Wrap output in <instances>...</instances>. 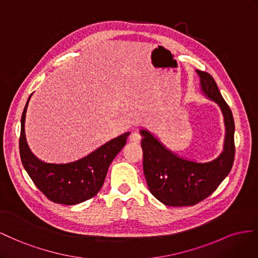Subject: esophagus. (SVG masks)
Listing matches in <instances>:
<instances>
[{
  "mask_svg": "<svg viewBox=\"0 0 258 258\" xmlns=\"http://www.w3.org/2000/svg\"><path fill=\"white\" fill-rule=\"evenodd\" d=\"M130 142L132 143V144H138V143H141V141H142V136H141V134L138 133V132H136V131H134V132H132V133L130 134Z\"/></svg>",
  "mask_w": 258,
  "mask_h": 258,
  "instance_id": "esophagus-1",
  "label": "esophagus"
}]
</instances>
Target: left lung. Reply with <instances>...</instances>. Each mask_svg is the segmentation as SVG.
Masks as SVG:
<instances>
[{
  "mask_svg": "<svg viewBox=\"0 0 258 258\" xmlns=\"http://www.w3.org/2000/svg\"><path fill=\"white\" fill-rule=\"evenodd\" d=\"M203 93L217 102L224 114L226 136L220 156L208 163H198L176 156L149 132L142 131L144 174L149 191L168 207H188L211 196L231 171L234 160V121L215 80L197 70Z\"/></svg>",
  "mask_w": 258,
  "mask_h": 258,
  "instance_id": "left-lung-1",
  "label": "left lung"
}]
</instances>
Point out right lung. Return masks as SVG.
Wrapping results in <instances>:
<instances>
[{
    "instance_id": "obj_1",
    "label": "right lung",
    "mask_w": 258,
    "mask_h": 258,
    "mask_svg": "<svg viewBox=\"0 0 258 258\" xmlns=\"http://www.w3.org/2000/svg\"><path fill=\"white\" fill-rule=\"evenodd\" d=\"M30 97L21 115L19 137L20 159L25 170L34 185L50 201L73 205L90 200L104 185L109 165L126 144L130 133L112 139L87 157L72 163H45L33 156L26 142L25 119Z\"/></svg>"
}]
</instances>
